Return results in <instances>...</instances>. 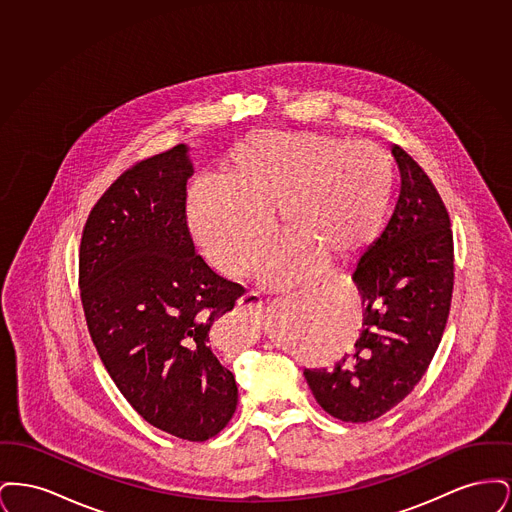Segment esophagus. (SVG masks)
<instances>
[{
    "label": "esophagus",
    "mask_w": 512,
    "mask_h": 512,
    "mask_svg": "<svg viewBox=\"0 0 512 512\" xmlns=\"http://www.w3.org/2000/svg\"><path fill=\"white\" fill-rule=\"evenodd\" d=\"M238 307L251 317H261L265 311V305L257 293H245L238 299Z\"/></svg>",
    "instance_id": "obj_1"
}]
</instances>
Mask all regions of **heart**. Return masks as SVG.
Listing matches in <instances>:
<instances>
[{
  "label": "heart",
  "mask_w": 512,
  "mask_h": 512,
  "mask_svg": "<svg viewBox=\"0 0 512 512\" xmlns=\"http://www.w3.org/2000/svg\"><path fill=\"white\" fill-rule=\"evenodd\" d=\"M393 186L390 155L318 132H274L238 147L224 184L192 190L190 228L211 267L228 278L249 272L272 234L270 213L290 238L259 267L280 290L326 263L361 255L386 222Z\"/></svg>",
  "instance_id": "heart-1"
}]
</instances>
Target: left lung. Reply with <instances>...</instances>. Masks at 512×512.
<instances>
[{"label": "left lung", "mask_w": 512, "mask_h": 512, "mask_svg": "<svg viewBox=\"0 0 512 512\" xmlns=\"http://www.w3.org/2000/svg\"><path fill=\"white\" fill-rule=\"evenodd\" d=\"M401 174L388 226L368 245L353 282L365 313L355 349L330 368H305L318 405L343 422H368L401 403L443 336L453 293V234L428 174L399 146Z\"/></svg>", "instance_id": "1"}]
</instances>
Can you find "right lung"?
I'll use <instances>...</instances> for the list:
<instances>
[{
    "label": "right lung",
    "instance_id": "1",
    "mask_svg": "<svg viewBox=\"0 0 512 512\" xmlns=\"http://www.w3.org/2000/svg\"><path fill=\"white\" fill-rule=\"evenodd\" d=\"M190 147L122 172L86 220L80 297L101 363L151 426L188 441L217 436L238 405L215 328L244 288L195 255L186 197Z\"/></svg>",
    "mask_w": 512,
    "mask_h": 512
}]
</instances>
